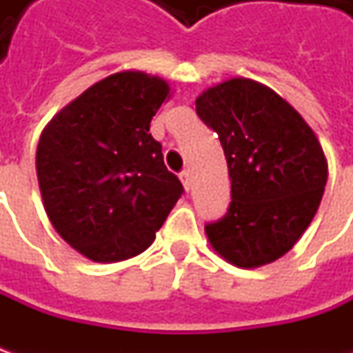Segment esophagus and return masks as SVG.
<instances>
[{"label": "esophagus", "mask_w": 353, "mask_h": 353, "mask_svg": "<svg viewBox=\"0 0 353 353\" xmlns=\"http://www.w3.org/2000/svg\"><path fill=\"white\" fill-rule=\"evenodd\" d=\"M181 183L186 190H190V186H192V174H190V170H183L181 172Z\"/></svg>", "instance_id": "34e87169"}]
</instances>
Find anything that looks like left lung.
Returning <instances> with one entry per match:
<instances>
[{
	"instance_id": "8db88e82",
	"label": "left lung",
	"mask_w": 353,
	"mask_h": 353,
	"mask_svg": "<svg viewBox=\"0 0 353 353\" xmlns=\"http://www.w3.org/2000/svg\"><path fill=\"white\" fill-rule=\"evenodd\" d=\"M196 114L218 133L232 181L225 216L204 228L210 245L243 269L277 261L324 194L328 163L319 137L291 103L250 78L202 92Z\"/></svg>"
}]
</instances>
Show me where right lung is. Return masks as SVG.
Instances as JSON below:
<instances>
[{"mask_svg": "<svg viewBox=\"0 0 353 353\" xmlns=\"http://www.w3.org/2000/svg\"><path fill=\"white\" fill-rule=\"evenodd\" d=\"M159 76L123 70L64 105L37 145V179L59 236L96 263L139 255L184 192L151 119L170 98Z\"/></svg>", "mask_w": 353, "mask_h": 353, "instance_id": "add662e5", "label": "right lung"}]
</instances>
